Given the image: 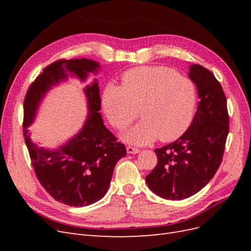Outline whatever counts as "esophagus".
I'll return each mask as SVG.
<instances>
[{"label":"esophagus","mask_w":251,"mask_h":251,"mask_svg":"<svg viewBox=\"0 0 251 251\" xmlns=\"http://www.w3.org/2000/svg\"><path fill=\"white\" fill-rule=\"evenodd\" d=\"M126 151H127V154H137V153H139V150L134 148V147L128 146V147H126Z\"/></svg>","instance_id":"obj_1"}]
</instances>
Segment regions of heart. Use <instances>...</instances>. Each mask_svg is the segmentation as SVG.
<instances>
[{
	"mask_svg": "<svg viewBox=\"0 0 251 251\" xmlns=\"http://www.w3.org/2000/svg\"><path fill=\"white\" fill-rule=\"evenodd\" d=\"M123 85L108 82L101 93V107L110 123L124 128L137 116L138 124L123 134V139L144 146L157 138L171 141L186 130L197 102L191 79L158 66L133 68L124 73Z\"/></svg>",
	"mask_w": 251,
	"mask_h": 251,
	"instance_id": "1",
	"label": "heart"
}]
</instances>
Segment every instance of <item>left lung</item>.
Instances as JSON below:
<instances>
[{
	"mask_svg": "<svg viewBox=\"0 0 251 251\" xmlns=\"http://www.w3.org/2000/svg\"><path fill=\"white\" fill-rule=\"evenodd\" d=\"M188 77L200 101L185 133L156 149V168L146 177L150 189L168 200H182L206 185L222 161L229 130L226 97L220 82L206 68L189 66Z\"/></svg>",
	"mask_w": 251,
	"mask_h": 251,
	"instance_id": "obj_1",
	"label": "left lung"
}]
</instances>
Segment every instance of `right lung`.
Returning a JSON list of instances; mask_svg holds the SVG:
<instances>
[{
	"label": "right lung",
	"mask_w": 251,
	"mask_h": 251,
	"mask_svg": "<svg viewBox=\"0 0 251 251\" xmlns=\"http://www.w3.org/2000/svg\"><path fill=\"white\" fill-rule=\"evenodd\" d=\"M100 64L88 58L62 59L43 70L28 89L24 100L23 132L37 179L56 201L74 207L88 206L107 194L114 168L126 155L103 125L97 79L83 89L88 115L82 127L56 149L39 147L29 134L40 105L49 91L70 76L85 82L97 74Z\"/></svg>",
	"instance_id": "obj_1"
}]
</instances>
